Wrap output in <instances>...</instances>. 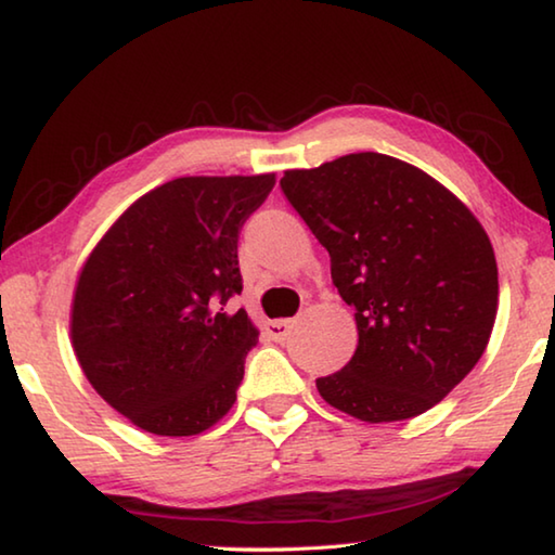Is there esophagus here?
Masks as SVG:
<instances>
[{"label":"esophagus","mask_w":555,"mask_h":555,"mask_svg":"<svg viewBox=\"0 0 555 555\" xmlns=\"http://www.w3.org/2000/svg\"><path fill=\"white\" fill-rule=\"evenodd\" d=\"M291 331H294V321H288V318H284V321H269L267 323V335L276 343H284L286 337L291 335Z\"/></svg>","instance_id":"1"}]
</instances>
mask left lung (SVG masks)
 <instances>
[{"mask_svg": "<svg viewBox=\"0 0 555 555\" xmlns=\"http://www.w3.org/2000/svg\"><path fill=\"white\" fill-rule=\"evenodd\" d=\"M281 191L331 255L360 335L352 360L315 379L321 397L367 424L434 409L494 327L500 281L480 220L426 171L377 152L291 168Z\"/></svg>", "mask_w": 555, "mask_h": 555, "instance_id": "8db88e82", "label": "left lung"}]
</instances>
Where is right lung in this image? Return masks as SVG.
I'll return each instance as SVG.
<instances>
[{
  "label": "right lung",
  "instance_id": "right-lung-1",
  "mask_svg": "<svg viewBox=\"0 0 555 555\" xmlns=\"http://www.w3.org/2000/svg\"><path fill=\"white\" fill-rule=\"evenodd\" d=\"M274 173L185 176L149 191L90 251L70 343L112 409L154 436H198L237 401L259 331L244 308L237 240Z\"/></svg>",
  "mask_w": 555,
  "mask_h": 555
}]
</instances>
